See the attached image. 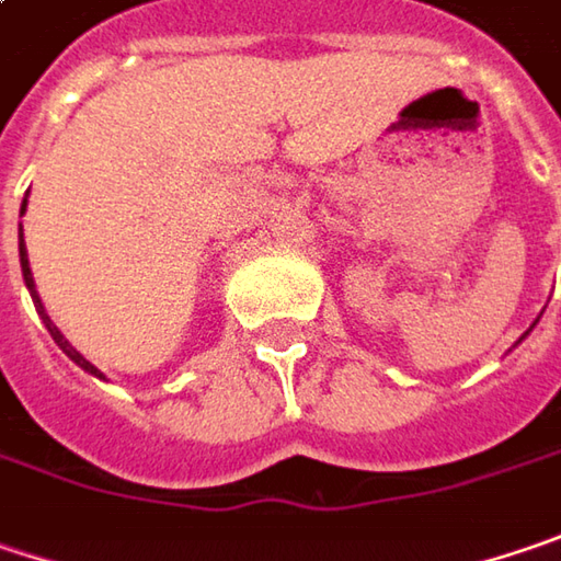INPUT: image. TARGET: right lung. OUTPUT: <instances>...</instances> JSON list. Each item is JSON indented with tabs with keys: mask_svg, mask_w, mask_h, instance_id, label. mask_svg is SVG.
<instances>
[{
	"mask_svg": "<svg viewBox=\"0 0 561 561\" xmlns=\"http://www.w3.org/2000/svg\"><path fill=\"white\" fill-rule=\"evenodd\" d=\"M24 208H27V198H24V205H21V214H24ZM18 255H21V274H24V284H27V290H31V299H34V306H37V312H41V319H43V324H46V331H49V334H53V341L59 344V351L66 353L69 359H75V363H78V366H81L84 373H91V376L103 378V373H100L98 366H94V363H88V359H84L81 353L75 351L69 341H66V334H62V331H59V328L53 324V319L46 316L41 296H37V287H34V274H31V265H27V249H24V233H21V230H18Z\"/></svg>",
	"mask_w": 561,
	"mask_h": 561,
	"instance_id": "add662e5",
	"label": "right lung"
}]
</instances>
